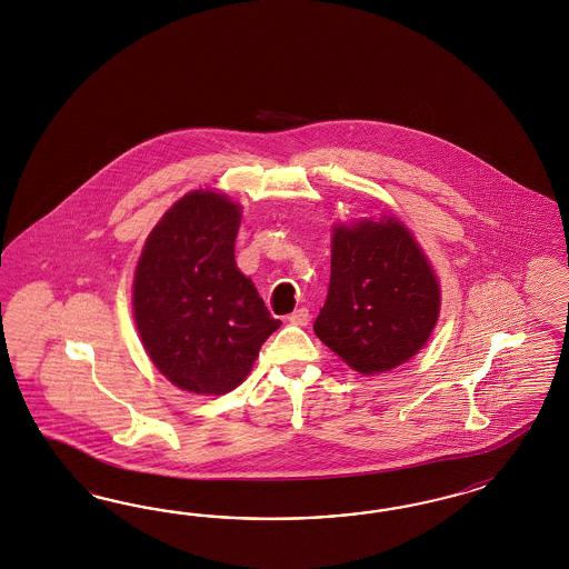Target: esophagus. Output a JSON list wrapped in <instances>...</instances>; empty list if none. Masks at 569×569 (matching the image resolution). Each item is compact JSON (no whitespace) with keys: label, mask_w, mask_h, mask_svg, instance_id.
<instances>
[{"label":"esophagus","mask_w":569,"mask_h":569,"mask_svg":"<svg viewBox=\"0 0 569 569\" xmlns=\"http://www.w3.org/2000/svg\"><path fill=\"white\" fill-rule=\"evenodd\" d=\"M288 321L292 323V326H300V328H305V326H309L310 315L307 309H298L293 310L292 315L288 317Z\"/></svg>","instance_id":"34e87169"}]
</instances>
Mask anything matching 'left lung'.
<instances>
[{
    "mask_svg": "<svg viewBox=\"0 0 569 569\" xmlns=\"http://www.w3.org/2000/svg\"><path fill=\"white\" fill-rule=\"evenodd\" d=\"M438 315V279L405 224H333L328 300L312 329L346 365L373 376L409 361Z\"/></svg>",
    "mask_w": 569,
    "mask_h": 569,
    "instance_id": "left-lung-1",
    "label": "left lung"
}]
</instances>
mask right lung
<instances>
[{
    "label": "right lung",
    "instance_id": "add662e5",
    "mask_svg": "<svg viewBox=\"0 0 569 569\" xmlns=\"http://www.w3.org/2000/svg\"><path fill=\"white\" fill-rule=\"evenodd\" d=\"M240 204L196 190L148 236L133 279L139 338L158 371L193 395L238 388L281 321L236 264Z\"/></svg>",
    "mask_w": 569,
    "mask_h": 569
}]
</instances>
